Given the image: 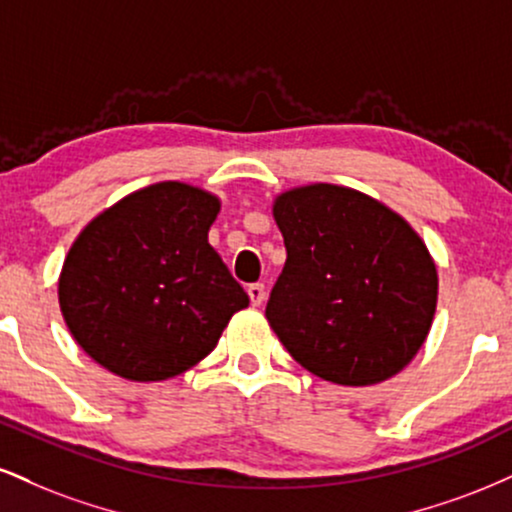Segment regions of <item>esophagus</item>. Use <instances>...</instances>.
Instances as JSON below:
<instances>
[{
  "label": "esophagus",
  "mask_w": 512,
  "mask_h": 512,
  "mask_svg": "<svg viewBox=\"0 0 512 512\" xmlns=\"http://www.w3.org/2000/svg\"><path fill=\"white\" fill-rule=\"evenodd\" d=\"M248 295H250V303L252 305H262V300H264V283H250L248 286Z\"/></svg>",
  "instance_id": "34e87169"
}]
</instances>
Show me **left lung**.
<instances>
[{
  "label": "left lung",
  "mask_w": 512,
  "mask_h": 512,
  "mask_svg": "<svg viewBox=\"0 0 512 512\" xmlns=\"http://www.w3.org/2000/svg\"><path fill=\"white\" fill-rule=\"evenodd\" d=\"M286 264L269 326L307 372L369 386L403 369L432 326L434 260L410 224L357 190L315 183L276 197Z\"/></svg>",
  "instance_id": "8db88e82"
}]
</instances>
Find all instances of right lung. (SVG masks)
Returning <instances> with one entry per match:
<instances>
[{"mask_svg":"<svg viewBox=\"0 0 512 512\" xmlns=\"http://www.w3.org/2000/svg\"><path fill=\"white\" fill-rule=\"evenodd\" d=\"M219 200L164 181L126 195L80 231L59 276L71 336L97 365L162 381L212 353L250 298L207 243Z\"/></svg>","mask_w":512,"mask_h":512,"instance_id":"add662e5","label":"right lung"}]
</instances>
